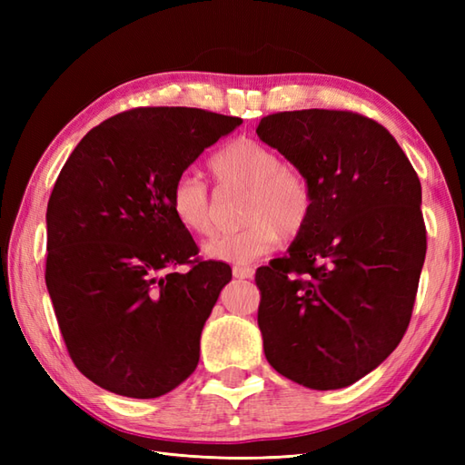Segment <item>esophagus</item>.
<instances>
[{
    "mask_svg": "<svg viewBox=\"0 0 465 465\" xmlns=\"http://www.w3.org/2000/svg\"><path fill=\"white\" fill-rule=\"evenodd\" d=\"M232 275L236 279H252V277H254V270H252L250 265H234Z\"/></svg>",
    "mask_w": 465,
    "mask_h": 465,
    "instance_id": "obj_1",
    "label": "esophagus"
}]
</instances>
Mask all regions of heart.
<instances>
[{"mask_svg": "<svg viewBox=\"0 0 465 465\" xmlns=\"http://www.w3.org/2000/svg\"><path fill=\"white\" fill-rule=\"evenodd\" d=\"M219 188L246 192V227L219 234L203 246L205 256L229 263H248L267 254L279 238L292 241L312 219L314 193L306 174L285 164L283 157L258 139L238 137L209 161ZM173 213L182 227L198 236L215 229L217 203L203 182L184 174L171 193Z\"/></svg>", "mask_w": 465, "mask_h": 465, "instance_id": "1", "label": "heart"}]
</instances>
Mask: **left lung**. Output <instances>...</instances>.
Listing matches in <instances>:
<instances>
[{"label": "left lung", "mask_w": 465, "mask_h": 465, "mask_svg": "<svg viewBox=\"0 0 465 465\" xmlns=\"http://www.w3.org/2000/svg\"><path fill=\"white\" fill-rule=\"evenodd\" d=\"M256 134L314 193L308 227L256 272L265 359L306 388L351 386L410 326L427 254L419 176L384 125L357 112H277Z\"/></svg>", "instance_id": "obj_1"}]
</instances>
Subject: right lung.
<instances>
[{"label": "right lung", "instance_id": "right-lung-1", "mask_svg": "<svg viewBox=\"0 0 465 465\" xmlns=\"http://www.w3.org/2000/svg\"><path fill=\"white\" fill-rule=\"evenodd\" d=\"M241 124L200 108H134L65 161L46 211V287L69 357L96 386L151 400L198 367L205 320L232 273L195 258L171 193ZM184 262L190 272H173Z\"/></svg>", "mask_w": 465, "mask_h": 465}]
</instances>
